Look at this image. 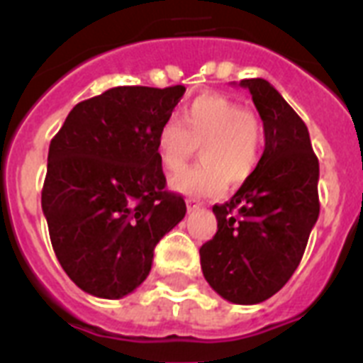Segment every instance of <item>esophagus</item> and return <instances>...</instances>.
<instances>
[{
  "label": "esophagus",
  "instance_id": "esophagus-1",
  "mask_svg": "<svg viewBox=\"0 0 363 363\" xmlns=\"http://www.w3.org/2000/svg\"><path fill=\"white\" fill-rule=\"evenodd\" d=\"M186 207L188 211H196L201 207V201L198 198H186Z\"/></svg>",
  "mask_w": 363,
  "mask_h": 363
}]
</instances>
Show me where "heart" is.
Masks as SVG:
<instances>
[{"label": "heart", "instance_id": "heart-1", "mask_svg": "<svg viewBox=\"0 0 363 363\" xmlns=\"http://www.w3.org/2000/svg\"><path fill=\"white\" fill-rule=\"evenodd\" d=\"M199 147L201 165L171 177V188L182 194L215 198L228 182L241 184L252 177L262 158L264 133L256 116L222 94H203L182 109L181 122L160 125L156 150L165 171L175 173Z\"/></svg>", "mask_w": 363, "mask_h": 363}]
</instances>
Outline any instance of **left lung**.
<instances>
[{
	"label": "left lung",
	"instance_id": "left-lung-1",
	"mask_svg": "<svg viewBox=\"0 0 363 363\" xmlns=\"http://www.w3.org/2000/svg\"><path fill=\"white\" fill-rule=\"evenodd\" d=\"M259 118L265 148L256 171L213 213L215 238L199 248L205 281L238 305L262 303L298 269L318 220V158L309 130L264 79H245Z\"/></svg>",
	"mask_w": 363,
	"mask_h": 363
}]
</instances>
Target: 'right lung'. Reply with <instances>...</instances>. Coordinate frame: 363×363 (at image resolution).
I'll return each mask as SVG.
<instances>
[{
    "label": "right lung",
    "instance_id": "add662e5",
    "mask_svg": "<svg viewBox=\"0 0 363 363\" xmlns=\"http://www.w3.org/2000/svg\"><path fill=\"white\" fill-rule=\"evenodd\" d=\"M186 88L116 86L73 107L48 147L41 205L71 281L121 299L150 273L154 248L186 215L165 190L156 137Z\"/></svg>",
    "mask_w": 363,
    "mask_h": 363
}]
</instances>
